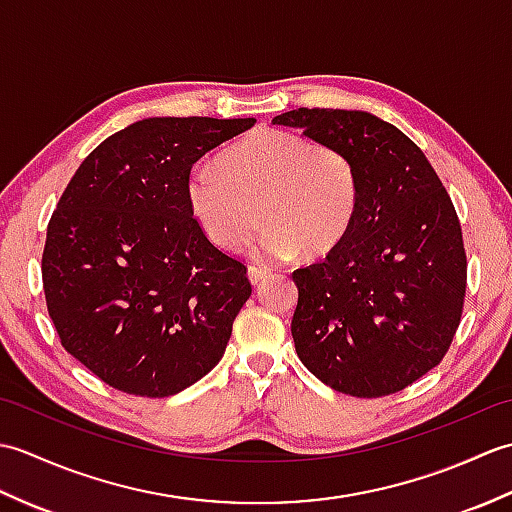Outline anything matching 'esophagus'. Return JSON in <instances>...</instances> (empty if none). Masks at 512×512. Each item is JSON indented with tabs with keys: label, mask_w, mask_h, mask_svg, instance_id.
I'll use <instances>...</instances> for the list:
<instances>
[{
	"label": "esophagus",
	"mask_w": 512,
	"mask_h": 512,
	"mask_svg": "<svg viewBox=\"0 0 512 512\" xmlns=\"http://www.w3.org/2000/svg\"><path fill=\"white\" fill-rule=\"evenodd\" d=\"M270 273L266 268H257V266H250L248 268V279H250V284L253 286H257V284H262V281L268 277Z\"/></svg>",
	"instance_id": "1"
}]
</instances>
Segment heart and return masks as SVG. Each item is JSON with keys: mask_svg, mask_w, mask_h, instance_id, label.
I'll return each mask as SVG.
<instances>
[{"mask_svg": "<svg viewBox=\"0 0 512 512\" xmlns=\"http://www.w3.org/2000/svg\"><path fill=\"white\" fill-rule=\"evenodd\" d=\"M220 169L195 165L187 202L202 233L226 250L253 246L259 262H284L332 253L350 233L361 202V178L345 151L314 140L259 129L220 156Z\"/></svg>", "mask_w": 512, "mask_h": 512, "instance_id": "b5f03b06", "label": "heart"}]
</instances>
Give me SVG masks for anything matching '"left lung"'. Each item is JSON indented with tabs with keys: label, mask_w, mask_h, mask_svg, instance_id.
<instances>
[{
	"label": "left lung",
	"mask_w": 512,
	"mask_h": 512,
	"mask_svg": "<svg viewBox=\"0 0 512 512\" xmlns=\"http://www.w3.org/2000/svg\"><path fill=\"white\" fill-rule=\"evenodd\" d=\"M273 125L345 151L361 178L350 233L292 273L297 356L341 394H396L442 361L460 325L466 255L449 193L420 147L369 112L299 107Z\"/></svg>",
	"instance_id": "1"
}]
</instances>
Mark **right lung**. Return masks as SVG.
Segmentation results:
<instances>
[{
  "instance_id": "obj_1",
  "label": "right lung",
  "mask_w": 512,
  "mask_h": 512,
  "mask_svg": "<svg viewBox=\"0 0 512 512\" xmlns=\"http://www.w3.org/2000/svg\"><path fill=\"white\" fill-rule=\"evenodd\" d=\"M253 125L143 118L105 138L65 187L48 224L43 292L61 345L110 387L173 396L224 356L253 288L246 266L193 220L187 176Z\"/></svg>"
}]
</instances>
